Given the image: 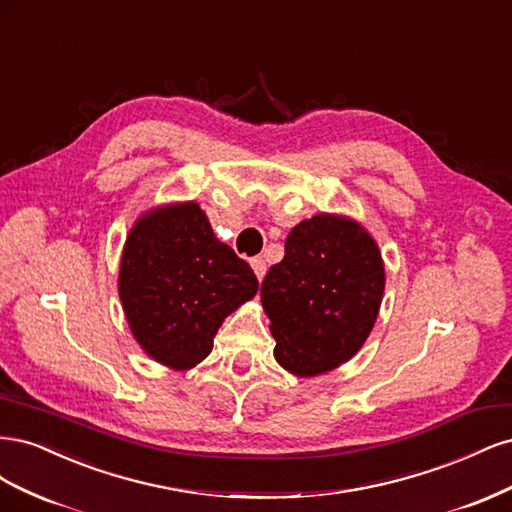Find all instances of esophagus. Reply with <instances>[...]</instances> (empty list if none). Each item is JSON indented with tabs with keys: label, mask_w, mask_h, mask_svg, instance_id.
I'll return each instance as SVG.
<instances>
[{
	"label": "esophagus",
	"mask_w": 512,
	"mask_h": 512,
	"mask_svg": "<svg viewBox=\"0 0 512 512\" xmlns=\"http://www.w3.org/2000/svg\"><path fill=\"white\" fill-rule=\"evenodd\" d=\"M250 265H252V269H254L258 280H262V277H265V273H267V262H265V258H262V256H254V258L250 260Z\"/></svg>",
	"instance_id": "34e87169"
}]
</instances>
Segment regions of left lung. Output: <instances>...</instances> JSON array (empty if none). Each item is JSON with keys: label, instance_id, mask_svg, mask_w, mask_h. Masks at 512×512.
<instances>
[{"label": "left lung", "instance_id": "obj_1", "mask_svg": "<svg viewBox=\"0 0 512 512\" xmlns=\"http://www.w3.org/2000/svg\"><path fill=\"white\" fill-rule=\"evenodd\" d=\"M382 292L380 250L359 224L320 213L294 226L284 258L260 286L277 363L318 376L352 359L374 327Z\"/></svg>", "mask_w": 512, "mask_h": 512}]
</instances>
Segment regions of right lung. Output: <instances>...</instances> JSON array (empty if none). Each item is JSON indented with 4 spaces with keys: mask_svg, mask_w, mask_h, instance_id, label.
<instances>
[{
    "mask_svg": "<svg viewBox=\"0 0 512 512\" xmlns=\"http://www.w3.org/2000/svg\"><path fill=\"white\" fill-rule=\"evenodd\" d=\"M256 290L252 267L215 239L196 203L145 215L123 247V312L136 342L173 369L203 361L224 318Z\"/></svg>",
    "mask_w": 512,
    "mask_h": 512,
    "instance_id": "right-lung-1",
    "label": "right lung"
}]
</instances>
